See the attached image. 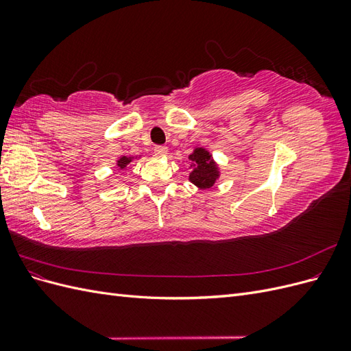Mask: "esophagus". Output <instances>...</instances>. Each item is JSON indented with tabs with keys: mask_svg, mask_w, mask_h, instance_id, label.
I'll return each mask as SVG.
<instances>
[{
	"mask_svg": "<svg viewBox=\"0 0 351 351\" xmlns=\"http://www.w3.org/2000/svg\"><path fill=\"white\" fill-rule=\"evenodd\" d=\"M154 152L156 156H165L168 154V147L167 146H156Z\"/></svg>",
	"mask_w": 351,
	"mask_h": 351,
	"instance_id": "esophagus-1",
	"label": "esophagus"
}]
</instances>
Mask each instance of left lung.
<instances>
[{"label": "left lung", "instance_id": "8db88e82", "mask_svg": "<svg viewBox=\"0 0 351 351\" xmlns=\"http://www.w3.org/2000/svg\"><path fill=\"white\" fill-rule=\"evenodd\" d=\"M189 159L192 161V167H195L193 171L189 176L190 182L200 189H210L214 186L219 173L209 152L205 151L204 147H196Z\"/></svg>", "mask_w": 351, "mask_h": 351}]
</instances>
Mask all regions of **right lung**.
<instances>
[{"instance_id": "add662e5", "label": "right lung", "mask_w": 351, "mask_h": 351, "mask_svg": "<svg viewBox=\"0 0 351 351\" xmlns=\"http://www.w3.org/2000/svg\"><path fill=\"white\" fill-rule=\"evenodd\" d=\"M132 162V158H127V156H121L119 161H117V165H119V168H125L127 165H129Z\"/></svg>"}]
</instances>
